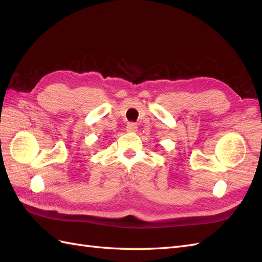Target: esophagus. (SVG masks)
<instances>
[{
  "mask_svg": "<svg viewBox=\"0 0 262 262\" xmlns=\"http://www.w3.org/2000/svg\"><path fill=\"white\" fill-rule=\"evenodd\" d=\"M138 130V124L134 122H130L126 125V131L128 132H136Z\"/></svg>",
  "mask_w": 262,
  "mask_h": 262,
  "instance_id": "34e87169",
  "label": "esophagus"
}]
</instances>
